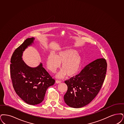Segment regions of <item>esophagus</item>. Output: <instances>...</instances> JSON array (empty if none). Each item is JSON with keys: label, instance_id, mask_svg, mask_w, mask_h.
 I'll list each match as a JSON object with an SVG mask.
<instances>
[{"label": "esophagus", "instance_id": "esophagus-1", "mask_svg": "<svg viewBox=\"0 0 124 124\" xmlns=\"http://www.w3.org/2000/svg\"><path fill=\"white\" fill-rule=\"evenodd\" d=\"M55 82H56V83H57V84H59V83H60L61 82V81H58V80H56V81H55Z\"/></svg>", "mask_w": 124, "mask_h": 124}]
</instances>
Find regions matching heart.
<instances>
[{"label":"heart","mask_w":124,"mask_h":124,"mask_svg":"<svg viewBox=\"0 0 124 124\" xmlns=\"http://www.w3.org/2000/svg\"><path fill=\"white\" fill-rule=\"evenodd\" d=\"M82 60L77 51L74 49H67L58 52L56 55L49 54L47 58V67L52 72H55L61 65L60 71L56 77L62 78L66 75L68 76L76 75L81 68Z\"/></svg>","instance_id":"obj_1"}]
</instances>
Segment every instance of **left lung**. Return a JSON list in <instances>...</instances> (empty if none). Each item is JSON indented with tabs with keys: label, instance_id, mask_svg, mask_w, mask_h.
<instances>
[{
	"label": "left lung",
	"instance_id": "obj_1",
	"mask_svg": "<svg viewBox=\"0 0 124 124\" xmlns=\"http://www.w3.org/2000/svg\"><path fill=\"white\" fill-rule=\"evenodd\" d=\"M107 68L106 60L99 58L87 65L79 74L65 81L68 86L64 96L66 104L77 108L91 102L102 86Z\"/></svg>",
	"mask_w": 124,
	"mask_h": 124
}]
</instances>
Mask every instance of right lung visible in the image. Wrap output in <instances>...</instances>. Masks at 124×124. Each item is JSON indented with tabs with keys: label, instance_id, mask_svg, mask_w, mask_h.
Returning a JSON list of instances; mask_svg holds the SVG:
<instances>
[{
	"label": "right lung",
	"instance_id": "right-lung-1",
	"mask_svg": "<svg viewBox=\"0 0 124 124\" xmlns=\"http://www.w3.org/2000/svg\"><path fill=\"white\" fill-rule=\"evenodd\" d=\"M35 38L26 39L15 49L11 57L10 73L16 94L25 102L35 105L42 102L49 86L55 80L40 63L37 67L28 66L23 60V52L34 43Z\"/></svg>",
	"mask_w": 124,
	"mask_h": 124
}]
</instances>
